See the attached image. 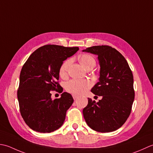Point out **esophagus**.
<instances>
[{"mask_svg":"<svg viewBox=\"0 0 153 153\" xmlns=\"http://www.w3.org/2000/svg\"><path fill=\"white\" fill-rule=\"evenodd\" d=\"M73 99L74 100H76V99L78 98V96H76V95H74V94H73Z\"/></svg>","mask_w":153,"mask_h":153,"instance_id":"34e87169","label":"esophagus"}]
</instances>
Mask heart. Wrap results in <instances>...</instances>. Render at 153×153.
<instances>
[{
	"label": "heart",
	"mask_w": 153,
	"mask_h": 153,
	"mask_svg": "<svg viewBox=\"0 0 153 153\" xmlns=\"http://www.w3.org/2000/svg\"><path fill=\"white\" fill-rule=\"evenodd\" d=\"M80 64L86 69L89 68H93L96 65L94 58L88 54L81 55L79 57ZM71 63V59H67L61 64L59 68V75L61 77L66 76L68 66ZM92 86V82L88 80L73 79L66 84V90L68 92L72 93L74 95H81L85 94L90 87Z\"/></svg>",
	"instance_id": "b5f03b06"
}]
</instances>
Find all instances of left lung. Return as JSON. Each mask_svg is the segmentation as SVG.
Returning <instances> with one entry per match:
<instances>
[{"instance_id": "left-lung-1", "label": "left lung", "mask_w": 153, "mask_h": 153, "mask_svg": "<svg viewBox=\"0 0 153 153\" xmlns=\"http://www.w3.org/2000/svg\"><path fill=\"white\" fill-rule=\"evenodd\" d=\"M82 51L98 55L99 82L91 92L102 97L98 102L88 98L82 110L84 118L96 131H114L123 126L131 111L135 98L132 71L123 56L110 46H92Z\"/></svg>"}]
</instances>
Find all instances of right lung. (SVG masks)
<instances>
[{"mask_svg":"<svg viewBox=\"0 0 153 153\" xmlns=\"http://www.w3.org/2000/svg\"><path fill=\"white\" fill-rule=\"evenodd\" d=\"M79 49L78 47L45 45L32 53L23 65L17 96L21 116L30 128L50 133L63 124L74 100L67 92L52 100L51 92H63L58 82L59 68Z\"/></svg>","mask_w":153,"mask_h":153,"instance_id":"add662e5","label":"right lung"}]
</instances>
